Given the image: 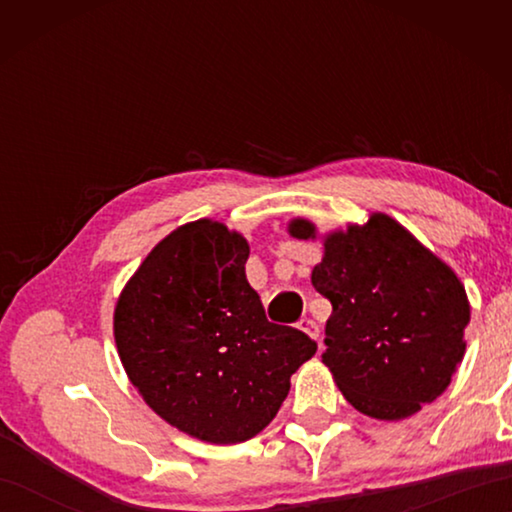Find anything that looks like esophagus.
Segmentation results:
<instances>
[{
	"label": "esophagus",
	"instance_id": "34e87169",
	"mask_svg": "<svg viewBox=\"0 0 512 512\" xmlns=\"http://www.w3.org/2000/svg\"><path fill=\"white\" fill-rule=\"evenodd\" d=\"M298 327H300L302 332H305L307 336H311V339H318V336H320V327L314 323V320L307 318V316L298 320Z\"/></svg>",
	"mask_w": 512,
	"mask_h": 512
}]
</instances>
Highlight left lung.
<instances>
[{
  "label": "left lung",
  "instance_id": "left-lung-1",
  "mask_svg": "<svg viewBox=\"0 0 512 512\" xmlns=\"http://www.w3.org/2000/svg\"><path fill=\"white\" fill-rule=\"evenodd\" d=\"M289 232L314 239V223ZM332 302L323 363L354 409L402 420L445 391L465 354L470 305L452 268L386 214L325 239L311 273Z\"/></svg>",
  "mask_w": 512,
  "mask_h": 512
}]
</instances>
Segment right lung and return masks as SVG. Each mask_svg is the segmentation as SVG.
Listing matches in <instances>:
<instances>
[{"label":"right lung","mask_w":512,"mask_h":512,"mask_svg":"<svg viewBox=\"0 0 512 512\" xmlns=\"http://www.w3.org/2000/svg\"><path fill=\"white\" fill-rule=\"evenodd\" d=\"M248 255L239 232L187 223L151 250L115 309L119 359L144 402L214 445L257 436L318 348L266 318L246 280Z\"/></svg>","instance_id":"1"}]
</instances>
